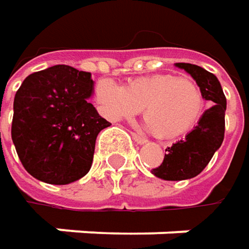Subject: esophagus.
<instances>
[{"mask_svg":"<svg viewBox=\"0 0 249 249\" xmlns=\"http://www.w3.org/2000/svg\"><path fill=\"white\" fill-rule=\"evenodd\" d=\"M131 135H132V138H134V141H135L137 144H145V142H147V140H145L144 137H141V135H138V134H135V132H132Z\"/></svg>","mask_w":249,"mask_h":249,"instance_id":"34e87169","label":"esophagus"}]
</instances>
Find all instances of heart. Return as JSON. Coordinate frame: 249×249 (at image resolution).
<instances>
[{"mask_svg": "<svg viewBox=\"0 0 249 249\" xmlns=\"http://www.w3.org/2000/svg\"><path fill=\"white\" fill-rule=\"evenodd\" d=\"M101 111L111 120L129 118L142 111L145 126L164 140L190 132L203 117L206 101L199 85L173 73H153L120 86L102 79L95 88Z\"/></svg>", "mask_w": 249, "mask_h": 249, "instance_id": "obj_1", "label": "heart"}]
</instances>
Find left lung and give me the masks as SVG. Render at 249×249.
<instances>
[{
    "label": "left lung",
    "mask_w": 249,
    "mask_h": 249,
    "mask_svg": "<svg viewBox=\"0 0 249 249\" xmlns=\"http://www.w3.org/2000/svg\"><path fill=\"white\" fill-rule=\"evenodd\" d=\"M192 76L203 92L205 101L209 102V109L203 112L202 120L186 137L172 147L166 148L164 160L151 173L163 180H187L200 173L215 151L222 145L225 135V111L226 98L218 77L206 69L190 63H174Z\"/></svg>",
    "instance_id": "1"
}]
</instances>
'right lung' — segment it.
<instances>
[{"label":"right lung","instance_id":"obj_1","mask_svg":"<svg viewBox=\"0 0 249 249\" xmlns=\"http://www.w3.org/2000/svg\"><path fill=\"white\" fill-rule=\"evenodd\" d=\"M93 92L92 75L66 65L25 77L14 98L11 137L33 177L69 184L90 170L96 137L111 125L89 102Z\"/></svg>","mask_w":249,"mask_h":249}]
</instances>
